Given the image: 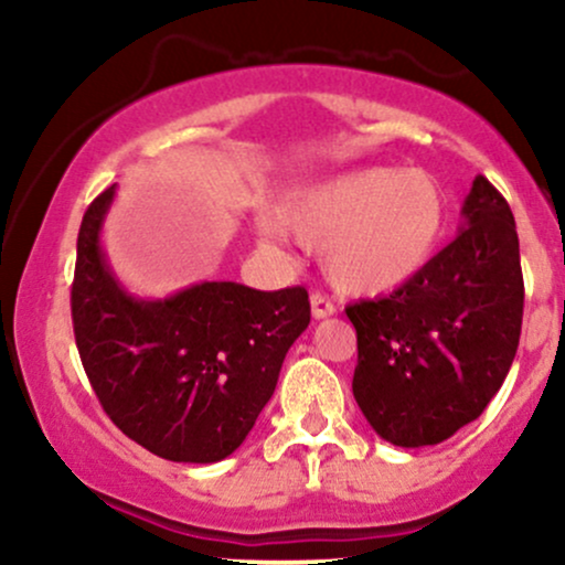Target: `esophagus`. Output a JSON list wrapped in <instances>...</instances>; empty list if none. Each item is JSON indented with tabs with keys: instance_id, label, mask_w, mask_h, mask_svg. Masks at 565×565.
<instances>
[{
	"instance_id": "obj_1",
	"label": "esophagus",
	"mask_w": 565,
	"mask_h": 565,
	"mask_svg": "<svg viewBox=\"0 0 565 565\" xmlns=\"http://www.w3.org/2000/svg\"><path fill=\"white\" fill-rule=\"evenodd\" d=\"M310 313H313V319L316 321H321V319H329V316L334 313V305L327 300V297H321V295H313L310 297Z\"/></svg>"
}]
</instances>
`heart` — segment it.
Listing matches in <instances>:
<instances>
[{
  "instance_id": "obj_1",
  "label": "heart",
  "mask_w": 565,
  "mask_h": 565,
  "mask_svg": "<svg viewBox=\"0 0 565 565\" xmlns=\"http://www.w3.org/2000/svg\"><path fill=\"white\" fill-rule=\"evenodd\" d=\"M270 225L319 246L321 274L353 300L412 287L436 263L449 233V196L425 170L364 167L289 191Z\"/></svg>"
}]
</instances>
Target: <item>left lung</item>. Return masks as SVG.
I'll return each mask as SVG.
<instances>
[{
  "label": "left lung",
  "instance_id": "1",
  "mask_svg": "<svg viewBox=\"0 0 565 565\" xmlns=\"http://www.w3.org/2000/svg\"><path fill=\"white\" fill-rule=\"evenodd\" d=\"M359 334L355 404L387 444L451 438L494 398L521 340L523 276L515 220L483 174L457 238L423 278L345 310Z\"/></svg>",
  "mask_w": 565,
  "mask_h": 565
}]
</instances>
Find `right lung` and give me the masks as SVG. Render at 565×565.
I'll return each mask as SVG.
<instances>
[{"label":"right lung","instance_id":"obj_1","mask_svg":"<svg viewBox=\"0 0 565 565\" xmlns=\"http://www.w3.org/2000/svg\"><path fill=\"white\" fill-rule=\"evenodd\" d=\"M116 185L84 212L71 287L76 348L114 425L170 462L231 457L276 391L310 323L308 291L201 281L138 297L114 274L103 225Z\"/></svg>","mask_w":565,"mask_h":565}]
</instances>
